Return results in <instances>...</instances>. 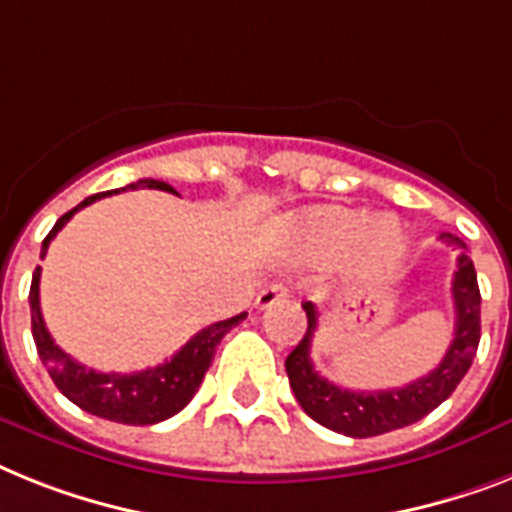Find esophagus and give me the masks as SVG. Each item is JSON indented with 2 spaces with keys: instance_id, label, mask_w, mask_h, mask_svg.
I'll use <instances>...</instances> for the list:
<instances>
[{
  "instance_id": "1",
  "label": "esophagus",
  "mask_w": 512,
  "mask_h": 512,
  "mask_svg": "<svg viewBox=\"0 0 512 512\" xmlns=\"http://www.w3.org/2000/svg\"><path fill=\"white\" fill-rule=\"evenodd\" d=\"M287 295H290V290H287L282 282H272V285L261 287V293L256 295V306L269 308V306H274V303L285 301Z\"/></svg>"
}]
</instances>
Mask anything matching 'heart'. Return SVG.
<instances>
[{
    "instance_id": "b5f03b06",
    "label": "heart",
    "mask_w": 512,
    "mask_h": 512,
    "mask_svg": "<svg viewBox=\"0 0 512 512\" xmlns=\"http://www.w3.org/2000/svg\"><path fill=\"white\" fill-rule=\"evenodd\" d=\"M295 235L303 253L316 261L350 256L356 272L379 277L403 261L408 238L398 219L371 217L350 206H319L295 219Z\"/></svg>"
}]
</instances>
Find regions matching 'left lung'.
<instances>
[{
    "label": "left lung",
    "mask_w": 512,
    "mask_h": 512,
    "mask_svg": "<svg viewBox=\"0 0 512 512\" xmlns=\"http://www.w3.org/2000/svg\"><path fill=\"white\" fill-rule=\"evenodd\" d=\"M439 238L447 246L466 248V243L450 232L439 235ZM453 303L455 337L437 369L416 379V382L405 384V387L379 392L342 390L329 379L319 377V371H314V363L308 356L314 332L319 327V311H316L314 303H303L308 329L285 361L287 379H290V387L295 392V400L301 403L303 411L314 418L316 424L327 426L337 434H345V437H377V434L403 429V426L421 421L426 413H432L439 403H445L453 395L460 379L466 377V371L471 369L476 348H479L481 295L474 261L468 259L466 253L458 256V272L453 277Z\"/></svg>",
    "instance_id": "8db88e82"
}]
</instances>
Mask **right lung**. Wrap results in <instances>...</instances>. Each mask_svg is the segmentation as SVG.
<instances>
[{"mask_svg":"<svg viewBox=\"0 0 512 512\" xmlns=\"http://www.w3.org/2000/svg\"><path fill=\"white\" fill-rule=\"evenodd\" d=\"M128 188H154V190H167V193H175V188L162 180H138V183H130ZM125 190V188H120ZM114 190V193H120ZM112 196L109 193H96V196H88L86 201H80L75 209H70L67 214L57 219V225L52 227V232L44 238V246H41V259L46 256V248L52 243V238L57 235L62 227L70 222L75 211H80L83 206L94 204L99 198ZM38 280H41V266H36L31 282V329H33V342H36V350L44 366L49 369V377L54 379V384L59 387V392L65 395L70 403H75L78 408H83L86 413H94L99 418H107V421H117V424H130V426H149L159 424L164 418L175 416L185 408V405L193 400V395L198 392L201 382H204V374L209 371L211 361H214V353H217V345L222 342V337L230 332L235 324H240L246 319V314L232 316L225 322L209 324L206 329H201L198 335L190 337L183 348L177 350L170 361L159 363L154 369L135 371V374H101V371L86 369L83 363L73 361L67 356L65 350L59 348L57 342L52 340L49 329L44 324V316H41V303H38Z\"/></svg>","mask_w":512,"mask_h":512,"instance_id":"1","label":"right lung"}]
</instances>
